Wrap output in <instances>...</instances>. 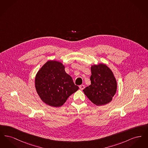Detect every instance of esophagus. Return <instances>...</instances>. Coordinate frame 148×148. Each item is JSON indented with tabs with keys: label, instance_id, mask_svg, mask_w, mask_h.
<instances>
[{
	"label": "esophagus",
	"instance_id": "obj_1",
	"mask_svg": "<svg viewBox=\"0 0 148 148\" xmlns=\"http://www.w3.org/2000/svg\"><path fill=\"white\" fill-rule=\"evenodd\" d=\"M79 88L81 89V90H83L85 88V86L84 85H81L79 86Z\"/></svg>",
	"mask_w": 148,
	"mask_h": 148
}]
</instances>
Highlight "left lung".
I'll return each instance as SVG.
<instances>
[{
    "label": "left lung",
    "mask_w": 148,
    "mask_h": 148,
    "mask_svg": "<svg viewBox=\"0 0 148 148\" xmlns=\"http://www.w3.org/2000/svg\"><path fill=\"white\" fill-rule=\"evenodd\" d=\"M91 84L83 90L85 95L96 106L110 103L115 94L117 83L111 69L104 64L91 66Z\"/></svg>",
    "instance_id": "obj_1"
}]
</instances>
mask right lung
<instances>
[{
	"label": "right lung",
	"mask_w": 148,
	"mask_h": 148,
	"mask_svg": "<svg viewBox=\"0 0 148 148\" xmlns=\"http://www.w3.org/2000/svg\"><path fill=\"white\" fill-rule=\"evenodd\" d=\"M35 85L42 101L53 107L63 106L79 89L72 77L66 73L63 64L56 60L48 61L38 71Z\"/></svg>",
	"instance_id": "add662e5"
}]
</instances>
